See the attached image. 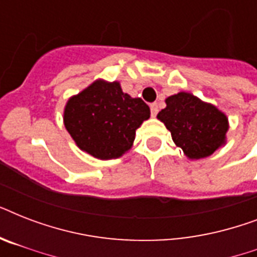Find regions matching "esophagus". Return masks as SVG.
Segmentation results:
<instances>
[{"mask_svg":"<svg viewBox=\"0 0 257 257\" xmlns=\"http://www.w3.org/2000/svg\"><path fill=\"white\" fill-rule=\"evenodd\" d=\"M151 113H152V116L155 117L159 113V105L156 104V102H153V104H151Z\"/></svg>","mask_w":257,"mask_h":257,"instance_id":"obj_1","label":"esophagus"}]
</instances>
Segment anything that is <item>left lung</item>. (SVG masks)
Masks as SVG:
<instances>
[{"label":"left lung","instance_id":"obj_1","mask_svg":"<svg viewBox=\"0 0 257 257\" xmlns=\"http://www.w3.org/2000/svg\"><path fill=\"white\" fill-rule=\"evenodd\" d=\"M157 118L167 126L176 147L189 160H200L227 144L229 121L216 105L192 93L179 92L165 98Z\"/></svg>","mask_w":257,"mask_h":257}]
</instances>
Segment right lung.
Here are the masks:
<instances>
[{
  "instance_id": "add662e5",
  "label": "right lung",
  "mask_w": 257,
  "mask_h": 257,
  "mask_svg": "<svg viewBox=\"0 0 257 257\" xmlns=\"http://www.w3.org/2000/svg\"><path fill=\"white\" fill-rule=\"evenodd\" d=\"M151 117L140 97L122 92L118 81L97 78L68 98L64 125L82 152L98 160L118 159L131 151L136 131Z\"/></svg>"
}]
</instances>
